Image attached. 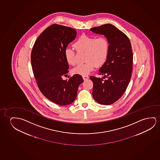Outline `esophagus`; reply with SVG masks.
Here are the masks:
<instances>
[{"label": "esophagus", "instance_id": "esophagus-1", "mask_svg": "<svg viewBox=\"0 0 160 160\" xmlns=\"http://www.w3.org/2000/svg\"><path fill=\"white\" fill-rule=\"evenodd\" d=\"M82 78H83L84 80H88L89 78H88V76H87V75H84V76H82Z\"/></svg>", "mask_w": 160, "mask_h": 160}]
</instances>
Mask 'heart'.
I'll use <instances>...</instances> for the list:
<instances>
[{"label": "heart", "mask_w": 160, "mask_h": 160, "mask_svg": "<svg viewBox=\"0 0 160 160\" xmlns=\"http://www.w3.org/2000/svg\"><path fill=\"white\" fill-rule=\"evenodd\" d=\"M74 46L78 52H85L83 64H80L72 70L73 74L82 76L87 75L95 69L100 67L106 62L109 53V42L106 37H96L82 35L74 43ZM64 57L68 63L74 65L77 63L75 53L70 48L64 50Z\"/></svg>", "instance_id": "heart-1"}]
</instances>
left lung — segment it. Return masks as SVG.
<instances>
[{
    "mask_svg": "<svg viewBox=\"0 0 160 160\" xmlns=\"http://www.w3.org/2000/svg\"><path fill=\"white\" fill-rule=\"evenodd\" d=\"M93 32L104 35L109 42V53L99 69L102 78L90 77L93 83V98L101 104L109 105L122 96L129 83L132 69V48L129 38L112 24L91 28Z\"/></svg>",
    "mask_w": 160,
    "mask_h": 160,
    "instance_id": "8db88e82",
    "label": "left lung"
}]
</instances>
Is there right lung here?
Instances as JSON below:
<instances>
[{"label":"right lung","instance_id":"right-lung-1","mask_svg":"<svg viewBox=\"0 0 160 160\" xmlns=\"http://www.w3.org/2000/svg\"><path fill=\"white\" fill-rule=\"evenodd\" d=\"M76 36L77 31L72 28L52 25L39 35L31 52V65L38 88L46 98L61 106L74 102L83 81L79 74L69 80L62 79L69 68L64 50Z\"/></svg>","mask_w":160,"mask_h":160}]
</instances>
